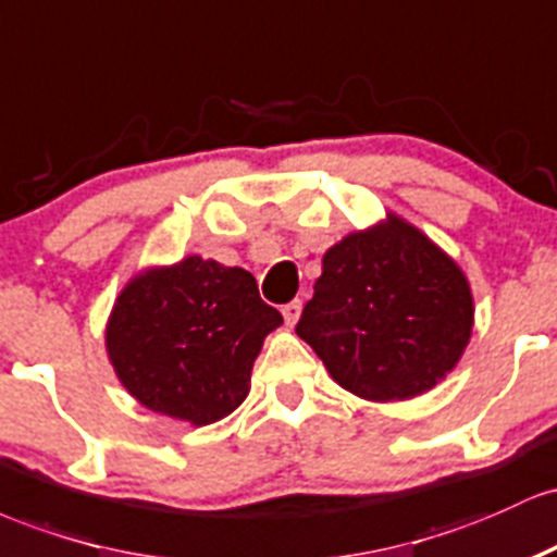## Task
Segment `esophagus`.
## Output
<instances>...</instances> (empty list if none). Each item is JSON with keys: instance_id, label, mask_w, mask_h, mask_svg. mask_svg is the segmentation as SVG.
I'll return each instance as SVG.
<instances>
[{"instance_id": "34e87169", "label": "esophagus", "mask_w": 557, "mask_h": 557, "mask_svg": "<svg viewBox=\"0 0 557 557\" xmlns=\"http://www.w3.org/2000/svg\"><path fill=\"white\" fill-rule=\"evenodd\" d=\"M281 312H284L286 326H295L299 321V312H302V299H292V302H286L284 308H281Z\"/></svg>"}]
</instances>
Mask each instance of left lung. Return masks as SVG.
<instances>
[{"mask_svg": "<svg viewBox=\"0 0 557 557\" xmlns=\"http://www.w3.org/2000/svg\"><path fill=\"white\" fill-rule=\"evenodd\" d=\"M312 289L297 334L331 379L362 399L423 395L471 339L473 297L463 271L397 215L331 247Z\"/></svg>", "mask_w": 557, "mask_h": 557, "instance_id": "obj_1", "label": "left lung"}]
</instances>
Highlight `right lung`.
Listing matches in <instances>:
<instances>
[{"mask_svg":"<svg viewBox=\"0 0 557 557\" xmlns=\"http://www.w3.org/2000/svg\"><path fill=\"white\" fill-rule=\"evenodd\" d=\"M281 323L252 273L191 255L139 273L121 292L108 352L141 405L208 426L245 403L262 339Z\"/></svg>","mask_w":557,"mask_h":557,"instance_id":"obj_1","label":"right lung"}]
</instances>
